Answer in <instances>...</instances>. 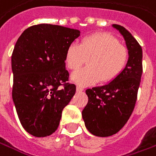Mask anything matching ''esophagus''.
Segmentation results:
<instances>
[{
    "label": "esophagus",
    "instance_id": "1",
    "mask_svg": "<svg viewBox=\"0 0 156 156\" xmlns=\"http://www.w3.org/2000/svg\"><path fill=\"white\" fill-rule=\"evenodd\" d=\"M83 88L82 87V86H80V85H78V86H77V91L80 92V91H83Z\"/></svg>",
    "mask_w": 156,
    "mask_h": 156
}]
</instances>
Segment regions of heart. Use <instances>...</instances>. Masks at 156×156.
<instances>
[{"mask_svg":"<svg viewBox=\"0 0 156 156\" xmlns=\"http://www.w3.org/2000/svg\"><path fill=\"white\" fill-rule=\"evenodd\" d=\"M88 66L78 70L71 78L79 85L88 86L99 82H110L121 73L128 60L126 48L115 38L106 34H93L83 37L79 45H69L65 55L70 70H77L84 62Z\"/></svg>","mask_w":156,"mask_h":156,"instance_id":"heart-1","label":"heart"}]
</instances>
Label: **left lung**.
<instances>
[{
	"label": "left lung",
	"instance_id": "8db88e82",
	"mask_svg": "<svg viewBox=\"0 0 156 156\" xmlns=\"http://www.w3.org/2000/svg\"><path fill=\"white\" fill-rule=\"evenodd\" d=\"M123 37L129 58L125 67L110 83L86 90L88 104L82 117L89 132L96 136L115 135L126 124L136 102L142 74V49L132 34L120 25L113 24Z\"/></svg>",
	"mask_w": 156,
	"mask_h": 156
}]
</instances>
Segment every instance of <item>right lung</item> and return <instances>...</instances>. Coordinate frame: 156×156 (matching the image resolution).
I'll return each instance as SVG.
<instances>
[{"mask_svg": "<svg viewBox=\"0 0 156 156\" xmlns=\"http://www.w3.org/2000/svg\"><path fill=\"white\" fill-rule=\"evenodd\" d=\"M79 36L78 29L35 25L25 30L14 46L12 97L21 125L34 136L56 131L63 109L75 95V84L64 83L69 77L65 55Z\"/></svg>", "mask_w": 156, "mask_h": 156, "instance_id": "right-lung-1", "label": "right lung"}]
</instances>
